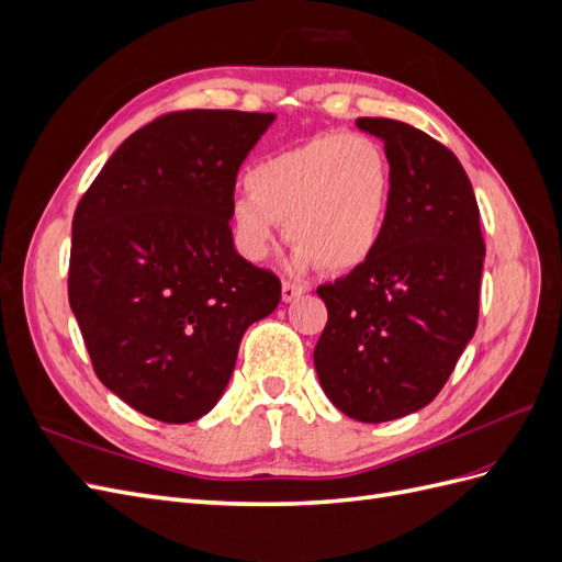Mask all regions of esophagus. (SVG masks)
<instances>
[{
  "instance_id": "esophagus-1",
  "label": "esophagus",
  "mask_w": 562,
  "mask_h": 562,
  "mask_svg": "<svg viewBox=\"0 0 562 562\" xmlns=\"http://www.w3.org/2000/svg\"><path fill=\"white\" fill-rule=\"evenodd\" d=\"M304 293V285H297V283H291V281H283L281 285V297L283 302H293L295 297H300Z\"/></svg>"
}]
</instances>
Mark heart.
I'll return each mask as SVG.
<instances>
[{
  "label": "heart",
  "mask_w": 562,
  "mask_h": 562,
  "mask_svg": "<svg viewBox=\"0 0 562 562\" xmlns=\"http://www.w3.org/2000/svg\"><path fill=\"white\" fill-rule=\"evenodd\" d=\"M246 194L234 196L229 220L236 248L262 262L279 225L295 244L293 267L349 271L382 244L394 196L384 147L363 133H323L255 164Z\"/></svg>",
  "instance_id": "heart-1"
}]
</instances>
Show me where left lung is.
Wrapping results in <instances>:
<instances>
[{"mask_svg": "<svg viewBox=\"0 0 562 562\" xmlns=\"http://www.w3.org/2000/svg\"><path fill=\"white\" fill-rule=\"evenodd\" d=\"M394 171L372 258L318 285L328 323L314 349L330 403L366 424L398 419L443 389L479 323L485 246L469 176L448 147L396 119H356Z\"/></svg>", "mask_w": 562, "mask_h": 562, "instance_id": "1", "label": "left lung"}]
</instances>
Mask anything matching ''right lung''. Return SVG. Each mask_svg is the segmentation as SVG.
I'll return each instance as SVG.
<instances>
[{
  "label": "right lung",
  "instance_id": "right-lung-1",
  "mask_svg": "<svg viewBox=\"0 0 562 562\" xmlns=\"http://www.w3.org/2000/svg\"><path fill=\"white\" fill-rule=\"evenodd\" d=\"M277 114H164L119 145L72 220L67 295L98 380L187 424L223 398L250 323L281 281L234 248L236 173Z\"/></svg>",
  "mask_w": 562,
  "mask_h": 562
}]
</instances>
